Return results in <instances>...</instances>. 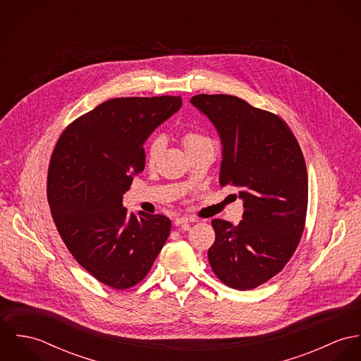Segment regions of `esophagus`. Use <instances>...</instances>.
Masks as SVG:
<instances>
[{
  "instance_id": "obj_1",
  "label": "esophagus",
  "mask_w": 361,
  "mask_h": 361,
  "mask_svg": "<svg viewBox=\"0 0 361 361\" xmlns=\"http://www.w3.org/2000/svg\"><path fill=\"white\" fill-rule=\"evenodd\" d=\"M189 222H196L195 218H188V216H178L175 218V225L179 226V225H185V224H189Z\"/></svg>"
}]
</instances>
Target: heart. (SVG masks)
Here are the masks:
<instances>
[{
    "instance_id": "obj_1",
    "label": "heart",
    "mask_w": 361,
    "mask_h": 361,
    "mask_svg": "<svg viewBox=\"0 0 361 361\" xmlns=\"http://www.w3.org/2000/svg\"><path fill=\"white\" fill-rule=\"evenodd\" d=\"M182 146L185 149V153H190L195 150H202V149H208L214 152V143L209 137H207L204 135L196 133V132H188L180 137ZM164 147V143L161 139H153L146 150V158L149 164H154L155 159L158 158V155L161 154Z\"/></svg>"
}]
</instances>
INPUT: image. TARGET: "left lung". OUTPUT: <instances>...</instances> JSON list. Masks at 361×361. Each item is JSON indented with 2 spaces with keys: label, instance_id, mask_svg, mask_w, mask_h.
Listing matches in <instances>:
<instances>
[{
  "label": "left lung",
  "instance_id": "obj_1",
  "mask_svg": "<svg viewBox=\"0 0 361 361\" xmlns=\"http://www.w3.org/2000/svg\"><path fill=\"white\" fill-rule=\"evenodd\" d=\"M193 104L216 129L219 183L239 189V225L214 219L208 261L228 286L249 290L276 275L295 253L306 221L309 179L300 146L276 115L228 94H199Z\"/></svg>",
  "mask_w": 361,
  "mask_h": 361
}]
</instances>
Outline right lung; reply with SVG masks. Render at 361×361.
<instances>
[{
    "label": "right lung",
    "mask_w": 361,
    "mask_h": 361,
    "mask_svg": "<svg viewBox=\"0 0 361 361\" xmlns=\"http://www.w3.org/2000/svg\"><path fill=\"white\" fill-rule=\"evenodd\" d=\"M180 106L179 96L112 99L69 125L54 149V222L72 256L106 286L139 283L169 236V218L129 212L122 199L145 169L143 145Z\"/></svg>",
    "instance_id": "obj_1"
}]
</instances>
